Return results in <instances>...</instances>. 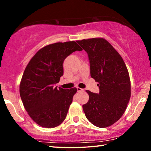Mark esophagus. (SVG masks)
Returning <instances> with one entry per match:
<instances>
[{"instance_id":"obj_1","label":"esophagus","mask_w":151,"mask_h":151,"mask_svg":"<svg viewBox=\"0 0 151 151\" xmlns=\"http://www.w3.org/2000/svg\"><path fill=\"white\" fill-rule=\"evenodd\" d=\"M77 91H78V92H80V91H83L84 89L83 88H81L80 87H77Z\"/></svg>"}]
</instances>
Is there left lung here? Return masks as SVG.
Masks as SVG:
<instances>
[{
    "label": "left lung",
    "instance_id": "8db88e82",
    "mask_svg": "<svg viewBox=\"0 0 151 151\" xmlns=\"http://www.w3.org/2000/svg\"><path fill=\"white\" fill-rule=\"evenodd\" d=\"M87 53L91 77L98 82L99 93L90 91L82 106L86 118L99 128L110 127L125 112L131 94L129 71L119 53L106 40L93 38L78 40Z\"/></svg>",
    "mask_w": 151,
    "mask_h": 151
}]
</instances>
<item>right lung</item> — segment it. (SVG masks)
Returning <instances> with one entry per match:
<instances>
[{
    "label": "right lung",
    "instance_id": "right-lung-1",
    "mask_svg": "<svg viewBox=\"0 0 151 151\" xmlns=\"http://www.w3.org/2000/svg\"><path fill=\"white\" fill-rule=\"evenodd\" d=\"M82 49L75 41L56 42L40 49L27 65L20 83V95L31 118L51 129L63 122L77 88L54 87L63 75V62Z\"/></svg>",
    "mask_w": 151,
    "mask_h": 151
}]
</instances>
